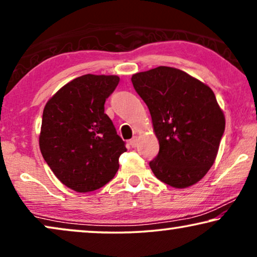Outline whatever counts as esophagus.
<instances>
[{
	"label": "esophagus",
	"instance_id": "obj_1",
	"mask_svg": "<svg viewBox=\"0 0 257 257\" xmlns=\"http://www.w3.org/2000/svg\"><path fill=\"white\" fill-rule=\"evenodd\" d=\"M138 140H139L138 137L135 136L131 140H130V145H131L132 147H137V145H138Z\"/></svg>",
	"mask_w": 257,
	"mask_h": 257
}]
</instances>
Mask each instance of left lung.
I'll return each instance as SVG.
<instances>
[{
  "label": "left lung",
  "instance_id": "1",
  "mask_svg": "<svg viewBox=\"0 0 257 257\" xmlns=\"http://www.w3.org/2000/svg\"><path fill=\"white\" fill-rule=\"evenodd\" d=\"M131 80L149 107L159 142L151 170L174 188L195 185L213 166L226 126L213 90L170 66L135 73Z\"/></svg>",
  "mask_w": 257,
  "mask_h": 257
}]
</instances>
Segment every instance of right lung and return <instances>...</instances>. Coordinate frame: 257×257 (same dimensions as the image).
Returning <instances> with one entry per match:
<instances>
[{
	"instance_id": "1",
	"label": "right lung",
	"mask_w": 257,
	"mask_h": 257,
	"mask_svg": "<svg viewBox=\"0 0 257 257\" xmlns=\"http://www.w3.org/2000/svg\"><path fill=\"white\" fill-rule=\"evenodd\" d=\"M119 83L114 75H84L62 86L45 104L40 133L44 160L59 181L78 193L106 185L126 152L113 122L104 113Z\"/></svg>"
}]
</instances>
